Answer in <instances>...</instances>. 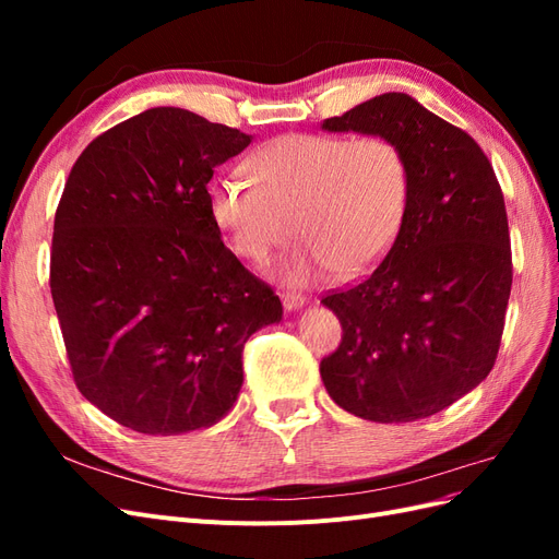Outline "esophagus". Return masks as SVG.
Masks as SVG:
<instances>
[{"mask_svg": "<svg viewBox=\"0 0 559 559\" xmlns=\"http://www.w3.org/2000/svg\"><path fill=\"white\" fill-rule=\"evenodd\" d=\"M280 298H282V306H284L286 310H298V308L306 306V296L296 294V292H282Z\"/></svg>", "mask_w": 559, "mask_h": 559, "instance_id": "obj_1", "label": "esophagus"}]
</instances>
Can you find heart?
<instances>
[{
	"label": "heart",
	"mask_w": 559,
	"mask_h": 559,
	"mask_svg": "<svg viewBox=\"0 0 559 559\" xmlns=\"http://www.w3.org/2000/svg\"><path fill=\"white\" fill-rule=\"evenodd\" d=\"M249 173L253 182L240 173L212 181L214 222L253 263H265L296 228L306 245L282 263V275L298 284L331 267L343 280L368 273L411 210V158L382 132L282 134L249 158Z\"/></svg>",
	"instance_id": "b5f03b06"
}]
</instances>
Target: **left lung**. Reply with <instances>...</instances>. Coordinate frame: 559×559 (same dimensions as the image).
Masks as SVG:
<instances>
[{
  "label": "left lung",
  "instance_id": "left-lung-1",
  "mask_svg": "<svg viewBox=\"0 0 559 559\" xmlns=\"http://www.w3.org/2000/svg\"><path fill=\"white\" fill-rule=\"evenodd\" d=\"M331 132H382L411 158L413 198L382 263L321 298L343 341L319 373L343 411L415 421L478 386L501 345L513 284L503 193L478 142L405 93H384Z\"/></svg>",
  "mask_w": 559,
  "mask_h": 559
}]
</instances>
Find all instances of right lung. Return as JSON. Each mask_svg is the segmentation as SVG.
Returning a JSON list of instances; mask_svg holds the SVG:
<instances>
[{"instance_id":"right-lung-1","label":"right lung","mask_w":559,"mask_h":559,"mask_svg":"<svg viewBox=\"0 0 559 559\" xmlns=\"http://www.w3.org/2000/svg\"><path fill=\"white\" fill-rule=\"evenodd\" d=\"M251 138L177 107L95 138L56 210L50 296L79 392L132 431L216 425L242 349L282 319L270 284L224 245L207 183Z\"/></svg>"}]
</instances>
